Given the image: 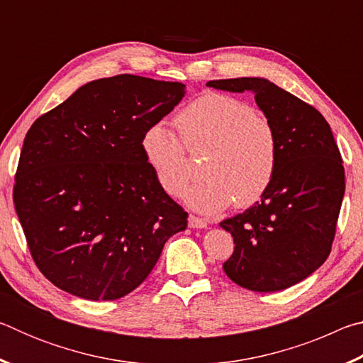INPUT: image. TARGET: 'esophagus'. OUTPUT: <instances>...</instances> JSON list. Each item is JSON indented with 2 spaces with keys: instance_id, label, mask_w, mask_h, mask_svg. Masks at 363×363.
Returning <instances> with one entry per match:
<instances>
[{
  "instance_id": "esophagus-1",
  "label": "esophagus",
  "mask_w": 363,
  "mask_h": 363,
  "mask_svg": "<svg viewBox=\"0 0 363 363\" xmlns=\"http://www.w3.org/2000/svg\"><path fill=\"white\" fill-rule=\"evenodd\" d=\"M206 225H208V223L205 219L194 216V214H190L189 216V227H192V229H205Z\"/></svg>"
}]
</instances>
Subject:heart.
Returning <instances> with one entry per match:
<instances>
[{
  "label": "heart",
  "mask_w": 363,
  "mask_h": 363,
  "mask_svg": "<svg viewBox=\"0 0 363 363\" xmlns=\"http://www.w3.org/2000/svg\"><path fill=\"white\" fill-rule=\"evenodd\" d=\"M181 139L164 123L149 126L140 149L157 182L168 195H179L187 181L190 152L205 149L201 176L184 190V200L200 211H220L233 200L248 206L272 184L279 164L277 131L270 120L238 97L208 93L174 116Z\"/></svg>",
  "instance_id": "obj_1"
}]
</instances>
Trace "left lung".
Listing matches in <instances>:
<instances>
[{"label": "left lung", "instance_id": "8db88e82", "mask_svg": "<svg viewBox=\"0 0 363 363\" xmlns=\"http://www.w3.org/2000/svg\"><path fill=\"white\" fill-rule=\"evenodd\" d=\"M206 86L255 94L279 139L277 173L259 201L219 225L235 243L223 264L232 281L251 291L299 284L327 259L344 196V168L322 113L266 78L213 79Z\"/></svg>", "mask_w": 363, "mask_h": 363}]
</instances>
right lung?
Masks as SVG:
<instances>
[{"instance_id": "1", "label": "right lung", "mask_w": 363, "mask_h": 363, "mask_svg": "<svg viewBox=\"0 0 363 363\" xmlns=\"http://www.w3.org/2000/svg\"><path fill=\"white\" fill-rule=\"evenodd\" d=\"M186 84L116 75L83 84L30 128L14 205L30 253L60 290L91 301L131 293L187 213L160 187L140 139Z\"/></svg>"}]
</instances>
